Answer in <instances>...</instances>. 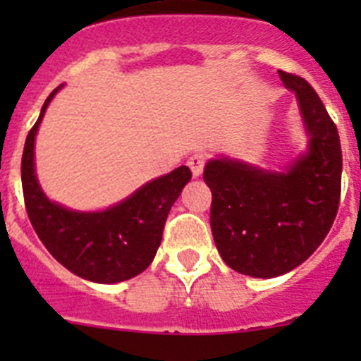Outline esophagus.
<instances>
[{"label":"esophagus","mask_w":361,"mask_h":361,"mask_svg":"<svg viewBox=\"0 0 361 361\" xmlns=\"http://www.w3.org/2000/svg\"><path fill=\"white\" fill-rule=\"evenodd\" d=\"M188 166H190L193 177H200L204 171V166H206V155H204V153H195V155H191V157L188 159Z\"/></svg>","instance_id":"obj_1"}]
</instances>
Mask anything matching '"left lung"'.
<instances>
[{"instance_id": "obj_1", "label": "left lung", "mask_w": 361, "mask_h": 361, "mask_svg": "<svg viewBox=\"0 0 361 361\" xmlns=\"http://www.w3.org/2000/svg\"><path fill=\"white\" fill-rule=\"evenodd\" d=\"M279 75L298 101L307 153L286 171L231 159H212L204 168L216 250L231 269L255 279L283 275L317 251L333 226L342 190L336 124L304 78L282 70Z\"/></svg>"}]
</instances>
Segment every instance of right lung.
I'll return each mask as SVG.
<instances>
[{"mask_svg":"<svg viewBox=\"0 0 361 361\" xmlns=\"http://www.w3.org/2000/svg\"><path fill=\"white\" fill-rule=\"evenodd\" d=\"M61 86L44 101L25 141L21 184L28 219L44 247L73 275L99 283L130 280L152 264L168 213L190 183L191 171L180 166L104 212H72L49 200L36 178L34 141L44 110Z\"/></svg>","mask_w":361,"mask_h":361,"instance_id":"obj_1","label":"right lung"}]
</instances>
